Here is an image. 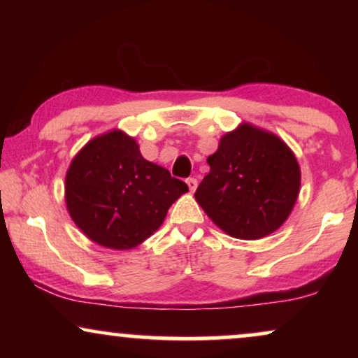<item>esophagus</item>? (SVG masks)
<instances>
[{
    "label": "esophagus",
    "instance_id": "34e87169",
    "mask_svg": "<svg viewBox=\"0 0 358 358\" xmlns=\"http://www.w3.org/2000/svg\"><path fill=\"white\" fill-rule=\"evenodd\" d=\"M185 182H187L190 192H195V189H197V179L189 178V179H185Z\"/></svg>",
    "mask_w": 358,
    "mask_h": 358
}]
</instances>
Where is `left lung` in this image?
Segmentation results:
<instances>
[{
    "label": "left lung",
    "instance_id": "left-lung-1",
    "mask_svg": "<svg viewBox=\"0 0 358 358\" xmlns=\"http://www.w3.org/2000/svg\"><path fill=\"white\" fill-rule=\"evenodd\" d=\"M207 163L210 173L195 200L224 233L261 239L285 223L300 194L301 173L277 135L241 124L222 136Z\"/></svg>",
    "mask_w": 358,
    "mask_h": 358
}]
</instances>
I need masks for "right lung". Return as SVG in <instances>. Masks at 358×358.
<instances>
[{
    "label": "right lung",
    "instance_id": "1",
    "mask_svg": "<svg viewBox=\"0 0 358 358\" xmlns=\"http://www.w3.org/2000/svg\"><path fill=\"white\" fill-rule=\"evenodd\" d=\"M187 190L168 169L146 161L138 143L120 130L87 141L65 178L73 222L91 241L115 251L134 249L150 238Z\"/></svg>",
    "mask_w": 358,
    "mask_h": 358
}]
</instances>
